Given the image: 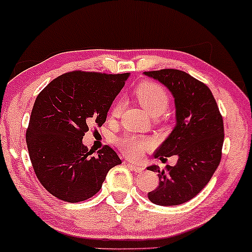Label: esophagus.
I'll use <instances>...</instances> for the list:
<instances>
[{"instance_id":"1","label":"esophagus","mask_w":252,"mask_h":252,"mask_svg":"<svg viewBox=\"0 0 252 252\" xmlns=\"http://www.w3.org/2000/svg\"><path fill=\"white\" fill-rule=\"evenodd\" d=\"M127 166H128V168L134 172H141V171H143V169H145L142 165L134 164V163H130V162L127 163Z\"/></svg>"}]
</instances>
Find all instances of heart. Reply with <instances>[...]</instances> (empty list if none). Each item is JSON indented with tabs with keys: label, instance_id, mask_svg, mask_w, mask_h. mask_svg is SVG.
<instances>
[{
	"label": "heart",
	"instance_id": "obj_1",
	"mask_svg": "<svg viewBox=\"0 0 252 252\" xmlns=\"http://www.w3.org/2000/svg\"><path fill=\"white\" fill-rule=\"evenodd\" d=\"M133 96L141 104V106L150 116L159 117L165 112L169 106V94L164 88L155 82H141L133 90ZM123 105L120 102L113 103L111 107V116L119 117L122 113ZM118 146L122 152L129 158H138L143 152L149 148V142L146 139L134 135H124L118 140Z\"/></svg>",
	"mask_w": 252,
	"mask_h": 252
}]
</instances>
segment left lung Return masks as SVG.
Masks as SVG:
<instances>
[{
    "label": "left lung",
    "instance_id": "left-lung-1",
    "mask_svg": "<svg viewBox=\"0 0 252 252\" xmlns=\"http://www.w3.org/2000/svg\"><path fill=\"white\" fill-rule=\"evenodd\" d=\"M168 88L175 98L176 125L159 148L155 158L176 155L175 166L150 165L158 174V186L148 199L156 205L176 206L194 198L207 185L221 161L223 120L206 84L178 69L145 71Z\"/></svg>",
    "mask_w": 252,
    "mask_h": 252
}]
</instances>
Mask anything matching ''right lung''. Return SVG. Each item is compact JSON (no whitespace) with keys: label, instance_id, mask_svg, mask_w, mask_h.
<instances>
[{"label":"right lung","instance_id":"add662e5","mask_svg":"<svg viewBox=\"0 0 252 252\" xmlns=\"http://www.w3.org/2000/svg\"><path fill=\"white\" fill-rule=\"evenodd\" d=\"M129 73L71 71L55 78L35 98L26 145L35 176L52 195L68 202L97 193L122 163L109 146L93 156L83 145L91 125L102 126Z\"/></svg>","mask_w":252,"mask_h":252}]
</instances>
